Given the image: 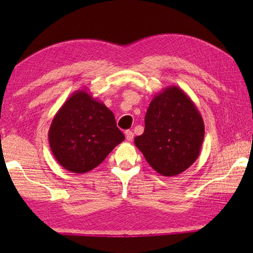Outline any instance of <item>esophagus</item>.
Here are the masks:
<instances>
[{"instance_id": "obj_1", "label": "esophagus", "mask_w": 253, "mask_h": 253, "mask_svg": "<svg viewBox=\"0 0 253 253\" xmlns=\"http://www.w3.org/2000/svg\"><path fill=\"white\" fill-rule=\"evenodd\" d=\"M125 136H126V140H127V141H132V139H133V132H132L131 130H126Z\"/></svg>"}]
</instances>
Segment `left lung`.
I'll use <instances>...</instances> for the list:
<instances>
[{
	"instance_id": "obj_1",
	"label": "left lung",
	"mask_w": 253,
	"mask_h": 253,
	"mask_svg": "<svg viewBox=\"0 0 253 253\" xmlns=\"http://www.w3.org/2000/svg\"><path fill=\"white\" fill-rule=\"evenodd\" d=\"M144 125L135 144L159 174L178 175L199 158L204 138L203 120L193 101L179 87L169 85L154 96Z\"/></svg>"
}]
</instances>
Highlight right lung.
<instances>
[{"label": "right lung", "mask_w": 253, "mask_h": 253, "mask_svg": "<svg viewBox=\"0 0 253 253\" xmlns=\"http://www.w3.org/2000/svg\"><path fill=\"white\" fill-rule=\"evenodd\" d=\"M124 139L114 114L88 89L75 91L64 102L49 129V143L55 160L76 174L95 169Z\"/></svg>", "instance_id": "right-lung-1"}]
</instances>
